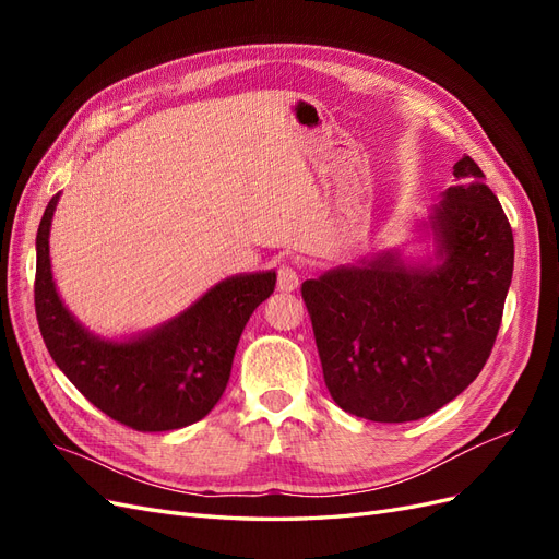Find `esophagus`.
Wrapping results in <instances>:
<instances>
[{"instance_id":"esophagus-1","label":"esophagus","mask_w":559,"mask_h":559,"mask_svg":"<svg viewBox=\"0 0 559 559\" xmlns=\"http://www.w3.org/2000/svg\"><path fill=\"white\" fill-rule=\"evenodd\" d=\"M300 277H298V267L294 263H282L277 267V289L280 292H294L298 289Z\"/></svg>"}]
</instances>
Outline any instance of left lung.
Masks as SVG:
<instances>
[{
    "label": "left lung",
    "instance_id": "1",
    "mask_svg": "<svg viewBox=\"0 0 559 559\" xmlns=\"http://www.w3.org/2000/svg\"><path fill=\"white\" fill-rule=\"evenodd\" d=\"M433 212L445 261L405 267L380 257L302 282L324 382L349 415L413 421L478 378L513 277V230L471 156Z\"/></svg>",
    "mask_w": 559,
    "mask_h": 559
}]
</instances>
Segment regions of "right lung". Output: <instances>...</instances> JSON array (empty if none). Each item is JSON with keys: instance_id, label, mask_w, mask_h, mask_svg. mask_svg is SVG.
<instances>
[{"instance_id": "add662e5", "label": "right lung", "mask_w": 559, "mask_h": 559, "mask_svg": "<svg viewBox=\"0 0 559 559\" xmlns=\"http://www.w3.org/2000/svg\"><path fill=\"white\" fill-rule=\"evenodd\" d=\"M50 198L37 233L35 310L46 349L95 408L134 431H173L222 399L251 312L275 292V273L226 280L193 308L140 341L105 343L64 310L50 277Z\"/></svg>"}]
</instances>
